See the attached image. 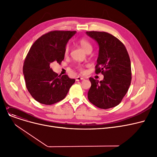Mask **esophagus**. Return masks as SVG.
<instances>
[{"mask_svg":"<svg viewBox=\"0 0 157 157\" xmlns=\"http://www.w3.org/2000/svg\"><path fill=\"white\" fill-rule=\"evenodd\" d=\"M85 78H83V77H79V76H78L76 78V81H81V80H83Z\"/></svg>","mask_w":157,"mask_h":157,"instance_id":"34e87169","label":"esophagus"}]
</instances>
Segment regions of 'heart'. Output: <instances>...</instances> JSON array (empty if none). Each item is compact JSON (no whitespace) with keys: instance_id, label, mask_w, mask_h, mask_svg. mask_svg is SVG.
<instances>
[{"instance_id":"1","label":"heart","mask_w":157,"mask_h":157,"mask_svg":"<svg viewBox=\"0 0 157 157\" xmlns=\"http://www.w3.org/2000/svg\"><path fill=\"white\" fill-rule=\"evenodd\" d=\"M79 43L81 45V46L84 49V50L86 52H90V51L92 52V46L91 43H90L87 39H86L85 38H82V39H79ZM69 47L68 45H67L65 47V54H67V53L69 52Z\"/></svg>"}]
</instances>
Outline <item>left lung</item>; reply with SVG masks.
<instances>
[{
  "mask_svg": "<svg viewBox=\"0 0 157 157\" xmlns=\"http://www.w3.org/2000/svg\"><path fill=\"white\" fill-rule=\"evenodd\" d=\"M86 34L99 47L95 73L104 75L101 81L89 78L92 85L88 92V100L101 109L114 108L121 102L130 85L129 55L124 44L109 33L91 31Z\"/></svg>",
  "mask_w": 157,
  "mask_h": 157,
  "instance_id": "obj_1",
  "label": "left lung"
}]
</instances>
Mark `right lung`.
Listing matches in <instances>:
<instances>
[{
    "instance_id": "obj_1",
    "label": "right lung",
    "mask_w": 157,
    "mask_h": 157,
    "mask_svg": "<svg viewBox=\"0 0 157 157\" xmlns=\"http://www.w3.org/2000/svg\"><path fill=\"white\" fill-rule=\"evenodd\" d=\"M76 31L55 30L39 37L33 44L25 60L23 73L28 91L40 104L52 105L67 95L75 79L60 76L50 68L64 59L65 49Z\"/></svg>"
}]
</instances>
